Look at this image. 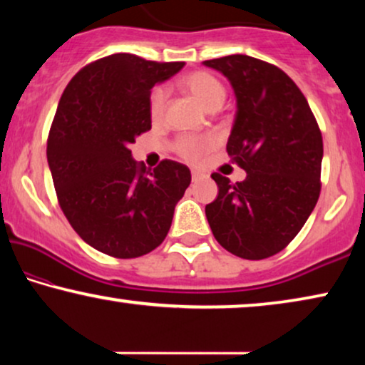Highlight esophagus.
Returning <instances> with one entry per match:
<instances>
[{
    "mask_svg": "<svg viewBox=\"0 0 365 365\" xmlns=\"http://www.w3.org/2000/svg\"><path fill=\"white\" fill-rule=\"evenodd\" d=\"M191 178H192V181H199V179L204 178V174L201 171H197V169H192Z\"/></svg>",
    "mask_w": 365,
    "mask_h": 365,
    "instance_id": "esophagus-1",
    "label": "esophagus"
}]
</instances>
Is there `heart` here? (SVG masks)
I'll return each mask as SVG.
<instances>
[{
  "label": "heart",
  "mask_w": 365,
  "mask_h": 365,
  "mask_svg": "<svg viewBox=\"0 0 365 365\" xmlns=\"http://www.w3.org/2000/svg\"><path fill=\"white\" fill-rule=\"evenodd\" d=\"M179 86L186 94H189L194 101L201 104V108L212 113L222 106L226 99V88L214 74L207 71H194L181 78ZM168 94L164 88H156L149 98V114L153 121H159L166 109ZM212 139L209 138H182L176 144L178 153L189 161H197L207 149H211Z\"/></svg>",
  "instance_id": "1"
}]
</instances>
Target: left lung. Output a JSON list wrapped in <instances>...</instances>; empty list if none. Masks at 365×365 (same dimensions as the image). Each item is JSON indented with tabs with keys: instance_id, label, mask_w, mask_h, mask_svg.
Wrapping results in <instances>:
<instances>
[{
	"instance_id": "obj_1",
	"label": "left lung",
	"mask_w": 365,
	"mask_h": 365,
	"mask_svg": "<svg viewBox=\"0 0 365 365\" xmlns=\"http://www.w3.org/2000/svg\"><path fill=\"white\" fill-rule=\"evenodd\" d=\"M227 78L236 118L227 154L246 171L231 182L214 173L217 197L206 206L216 241L234 256L259 261L282 251L316 207L322 136L301 89L282 69L246 54L209 59Z\"/></svg>"
}]
</instances>
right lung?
Returning a JSON list of instances; mask_svg holds the SVG:
<instances>
[{
  "label": "right lung",
  "instance_id": "1",
  "mask_svg": "<svg viewBox=\"0 0 365 365\" xmlns=\"http://www.w3.org/2000/svg\"><path fill=\"white\" fill-rule=\"evenodd\" d=\"M184 63L118 53L84 66L64 89L48 138L59 206L79 237L119 259L151 252L168 236L191 171L164 159L138 166L131 144L151 129V89Z\"/></svg>",
  "mask_w": 365,
  "mask_h": 365
}]
</instances>
